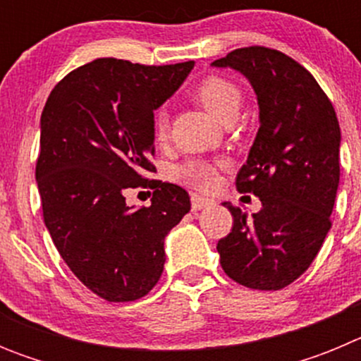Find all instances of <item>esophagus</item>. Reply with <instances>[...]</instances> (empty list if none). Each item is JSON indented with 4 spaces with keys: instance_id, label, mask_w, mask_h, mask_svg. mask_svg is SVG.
I'll list each match as a JSON object with an SVG mask.
<instances>
[{
    "instance_id": "1",
    "label": "esophagus",
    "mask_w": 361,
    "mask_h": 361,
    "mask_svg": "<svg viewBox=\"0 0 361 361\" xmlns=\"http://www.w3.org/2000/svg\"><path fill=\"white\" fill-rule=\"evenodd\" d=\"M215 204V200L213 199H208V197H202V195H197V193H193L191 195V208L195 209H204V208H209V206H213Z\"/></svg>"
}]
</instances>
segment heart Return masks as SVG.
<instances>
[{
    "mask_svg": "<svg viewBox=\"0 0 361 361\" xmlns=\"http://www.w3.org/2000/svg\"><path fill=\"white\" fill-rule=\"evenodd\" d=\"M195 97L202 106L219 121L237 114L240 106V90L237 85L224 78H206L195 88ZM170 133V116L166 110H159L153 117V137L157 142H164ZM177 178L195 188H209L215 184V166L204 161H190L177 168Z\"/></svg>",
    "mask_w": 361,
    "mask_h": 361,
    "instance_id": "1",
    "label": "heart"
}]
</instances>
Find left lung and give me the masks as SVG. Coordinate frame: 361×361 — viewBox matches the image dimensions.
I'll list each match as a JSON object with an SVG mask.
<instances>
[{
  "label": "left lung",
  "instance_id": "left-lung-1",
  "mask_svg": "<svg viewBox=\"0 0 361 361\" xmlns=\"http://www.w3.org/2000/svg\"><path fill=\"white\" fill-rule=\"evenodd\" d=\"M242 73L253 86L258 128L237 190L262 209L224 202L233 229L216 251L226 275L245 288L276 291L314 260L331 229L340 183V124L317 79L279 50L247 47L212 63Z\"/></svg>",
  "mask_w": 361,
  "mask_h": 361
}]
</instances>
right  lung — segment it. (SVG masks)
Listing matches in <instances>:
<instances>
[{
	"mask_svg": "<svg viewBox=\"0 0 361 361\" xmlns=\"http://www.w3.org/2000/svg\"><path fill=\"white\" fill-rule=\"evenodd\" d=\"M193 65L95 59L57 82L41 114L36 183L44 226L73 275L108 302L152 291L164 269L166 235L191 208L186 190L148 175L153 111ZM130 187L152 188L148 209L126 204Z\"/></svg>",
	"mask_w": 361,
	"mask_h": 361,
	"instance_id": "obj_1",
	"label": "right lung"
}]
</instances>
